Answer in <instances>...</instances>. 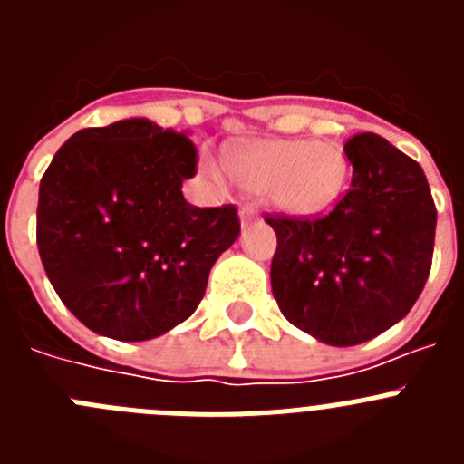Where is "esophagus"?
<instances>
[{
	"mask_svg": "<svg viewBox=\"0 0 464 464\" xmlns=\"http://www.w3.org/2000/svg\"><path fill=\"white\" fill-rule=\"evenodd\" d=\"M239 218H241V227H246V225H251L253 220H257V211L251 207V204H244V207L239 208Z\"/></svg>",
	"mask_w": 464,
	"mask_h": 464,
	"instance_id": "1",
	"label": "esophagus"
}]
</instances>
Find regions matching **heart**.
Here are the masks:
<instances>
[{
	"mask_svg": "<svg viewBox=\"0 0 464 464\" xmlns=\"http://www.w3.org/2000/svg\"><path fill=\"white\" fill-rule=\"evenodd\" d=\"M202 169L216 186L239 181L290 216H315L332 208L351 176L342 146L306 139H257L229 158L204 155Z\"/></svg>",
	"mask_w": 464,
	"mask_h": 464,
	"instance_id": "obj_1",
	"label": "heart"
}]
</instances>
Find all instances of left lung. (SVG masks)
I'll return each instance as SVG.
<instances>
[{
    "mask_svg": "<svg viewBox=\"0 0 464 464\" xmlns=\"http://www.w3.org/2000/svg\"><path fill=\"white\" fill-rule=\"evenodd\" d=\"M351 190L327 216H267L276 232L272 293L281 314L330 346L400 323L432 267L437 208L416 160L372 132L343 146Z\"/></svg>",
    "mask_w": 464,
    "mask_h": 464,
    "instance_id": "obj_1",
    "label": "left lung"
}]
</instances>
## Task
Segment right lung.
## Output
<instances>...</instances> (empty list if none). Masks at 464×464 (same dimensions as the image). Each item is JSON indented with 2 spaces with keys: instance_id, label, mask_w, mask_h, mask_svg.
<instances>
[{
  "instance_id": "obj_1",
  "label": "right lung",
  "mask_w": 464,
  "mask_h": 464,
  "mask_svg": "<svg viewBox=\"0 0 464 464\" xmlns=\"http://www.w3.org/2000/svg\"><path fill=\"white\" fill-rule=\"evenodd\" d=\"M195 165L188 132L125 118L69 137L41 179L44 269L63 304L102 337L146 342L181 325L239 237L232 204L186 202Z\"/></svg>"
}]
</instances>
